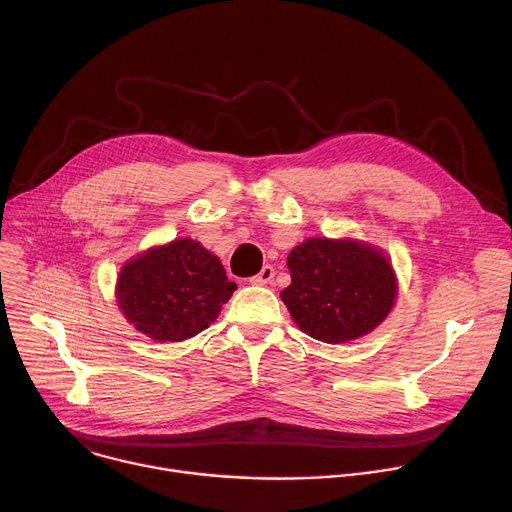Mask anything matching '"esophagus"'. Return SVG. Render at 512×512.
I'll list each match as a JSON object with an SVG mask.
<instances>
[{"label": "esophagus", "instance_id": "obj_1", "mask_svg": "<svg viewBox=\"0 0 512 512\" xmlns=\"http://www.w3.org/2000/svg\"><path fill=\"white\" fill-rule=\"evenodd\" d=\"M273 277H275V269L271 265H265L255 277H251V283L253 285H267V283L273 281Z\"/></svg>", "mask_w": 512, "mask_h": 512}]
</instances>
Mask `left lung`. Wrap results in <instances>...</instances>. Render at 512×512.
Instances as JSON below:
<instances>
[{"label": "left lung", "instance_id": "left-lung-1", "mask_svg": "<svg viewBox=\"0 0 512 512\" xmlns=\"http://www.w3.org/2000/svg\"><path fill=\"white\" fill-rule=\"evenodd\" d=\"M281 300L302 332L342 344L371 334L391 314L399 281L391 259L358 239L312 237L287 255Z\"/></svg>", "mask_w": 512, "mask_h": 512}]
</instances>
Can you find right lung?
I'll return each mask as SVG.
<instances>
[{
	"instance_id": "obj_1",
	"label": "right lung",
	"mask_w": 512,
	"mask_h": 512,
	"mask_svg": "<svg viewBox=\"0 0 512 512\" xmlns=\"http://www.w3.org/2000/svg\"><path fill=\"white\" fill-rule=\"evenodd\" d=\"M237 289L214 253L180 237L123 263L115 298L121 314L156 342H182L206 330Z\"/></svg>"
}]
</instances>
